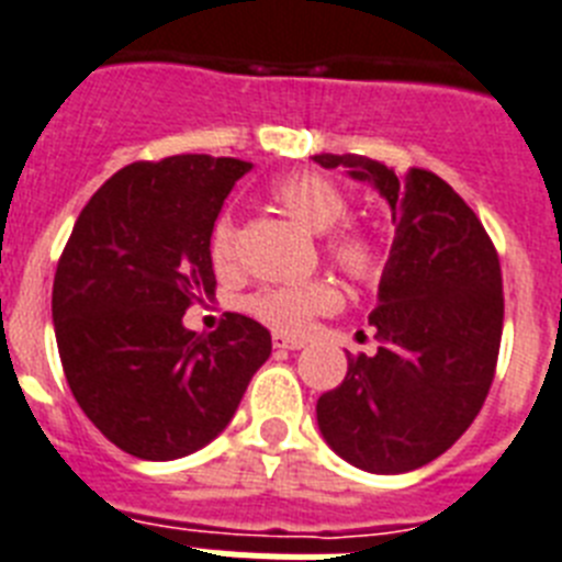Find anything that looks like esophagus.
<instances>
[{
	"instance_id": "1",
	"label": "esophagus",
	"mask_w": 562,
	"mask_h": 562,
	"mask_svg": "<svg viewBox=\"0 0 562 562\" xmlns=\"http://www.w3.org/2000/svg\"><path fill=\"white\" fill-rule=\"evenodd\" d=\"M273 348H285V351H296V348H303L305 342L296 337H285V334H273L271 337Z\"/></svg>"
}]
</instances>
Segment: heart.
Returning a JSON list of instances; mask_svg holds the SVG:
<instances>
[{
  "mask_svg": "<svg viewBox=\"0 0 562 562\" xmlns=\"http://www.w3.org/2000/svg\"><path fill=\"white\" fill-rule=\"evenodd\" d=\"M271 200L291 220L308 228L311 234H325L323 248L334 266L357 282H376L385 268V245L374 228L360 223H346L348 193L319 171H294L271 186ZM211 262L220 273L237 266V231L228 216H220L211 228ZM339 305V289L331 280H305L294 285H268L254 291L245 300V311L273 331L300 334L319 314H328Z\"/></svg>",
  "mask_w": 562,
  "mask_h": 562,
  "instance_id": "heart-1",
  "label": "heart"
}]
</instances>
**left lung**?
<instances>
[{"label": "left lung", "mask_w": 562, "mask_h": 562, "mask_svg": "<svg viewBox=\"0 0 562 562\" xmlns=\"http://www.w3.org/2000/svg\"><path fill=\"white\" fill-rule=\"evenodd\" d=\"M391 209L374 357L351 353L346 380L317 400L325 442L374 474H403L449 451L483 408L503 337V273L492 237L454 188L426 168L397 177L360 154H319Z\"/></svg>", "instance_id": "obj_1"}]
</instances>
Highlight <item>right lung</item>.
Wrapping results in <instances>:
<instances>
[{"mask_svg": "<svg viewBox=\"0 0 562 562\" xmlns=\"http://www.w3.org/2000/svg\"><path fill=\"white\" fill-rule=\"evenodd\" d=\"M251 162L179 154L131 162L93 193L54 277V331L79 408L116 449L177 460L209 446L271 353V334L182 314L214 294L211 228Z\"/></svg>", "mask_w": 562, "mask_h": 562, "instance_id": "right-lung-1", "label": "right lung"}]
</instances>
